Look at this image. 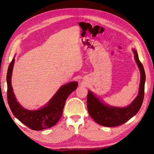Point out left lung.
<instances>
[{"label":"left lung","mask_w":154,"mask_h":154,"mask_svg":"<svg viewBox=\"0 0 154 154\" xmlns=\"http://www.w3.org/2000/svg\"><path fill=\"white\" fill-rule=\"evenodd\" d=\"M134 58L141 73V80L138 95L129 105L125 107L106 105L91 91H88L87 103L88 112L95 122L106 127L123 125L136 115L142 105L144 95L146 76L143 64L139 61L136 50L133 49Z\"/></svg>","instance_id":"left-lung-1"}]
</instances>
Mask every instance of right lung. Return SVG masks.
Wrapping results in <instances>:
<instances>
[{
    "mask_svg": "<svg viewBox=\"0 0 154 154\" xmlns=\"http://www.w3.org/2000/svg\"><path fill=\"white\" fill-rule=\"evenodd\" d=\"M15 62L12 60L7 72L8 101L13 115L27 127L40 130L53 127L61 118L65 103L68 96L78 87L77 82H71L60 87L48 103L35 110L24 109L17 101L11 86V76Z\"/></svg>",
    "mask_w": 154,
    "mask_h": 154,
    "instance_id": "1",
    "label": "right lung"
}]
</instances>
